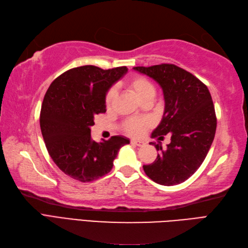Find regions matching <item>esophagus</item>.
I'll list each match as a JSON object with an SVG mask.
<instances>
[{"label":"esophagus","mask_w":248,"mask_h":248,"mask_svg":"<svg viewBox=\"0 0 248 248\" xmlns=\"http://www.w3.org/2000/svg\"><path fill=\"white\" fill-rule=\"evenodd\" d=\"M130 143H131V144H134V145H136V146H143V145H144V142H143V141H137V140H131V141H130Z\"/></svg>","instance_id":"obj_1"}]
</instances>
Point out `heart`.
I'll return each instance as SVG.
<instances>
[{
    "mask_svg": "<svg viewBox=\"0 0 248 248\" xmlns=\"http://www.w3.org/2000/svg\"><path fill=\"white\" fill-rule=\"evenodd\" d=\"M128 87L135 92V94L138 96L140 101H143L148 96H154L155 94V87L152 82L148 80L144 76H135L130 78L127 82ZM115 90L110 89L105 97L106 106L109 108L112 105V102L115 97ZM148 125V121L146 120H137V119H129L124 124V129L126 133H128L131 136H139L143 133V130Z\"/></svg>",
    "mask_w": 248,
    "mask_h": 248,
    "instance_id": "1",
    "label": "heart"
}]
</instances>
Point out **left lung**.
I'll list each match as a JSON object with an SVG mask.
<instances>
[{
    "mask_svg": "<svg viewBox=\"0 0 248 248\" xmlns=\"http://www.w3.org/2000/svg\"><path fill=\"white\" fill-rule=\"evenodd\" d=\"M135 71L155 79L162 88L164 112L152 138L170 135L166 150L155 145L156 160L143 166L145 174L155 183L174 186L193 175L205 160L217 130V117L207 86L188 71L175 64L135 67Z\"/></svg>",
    "mask_w": 248,
    "mask_h": 248,
    "instance_id": "8db88e82",
    "label": "left lung"
}]
</instances>
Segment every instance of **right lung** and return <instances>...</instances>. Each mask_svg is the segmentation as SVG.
<instances>
[{
  "instance_id": "add662e5",
  "label": "right lung",
  "mask_w": 248,
  "mask_h": 248,
  "mask_svg": "<svg viewBox=\"0 0 248 248\" xmlns=\"http://www.w3.org/2000/svg\"><path fill=\"white\" fill-rule=\"evenodd\" d=\"M126 72V67L82 65L48 87L40 111L41 133L53 161L70 177L81 183L101 178L111 170L120 148L129 143L122 136L95 142L90 129L95 115L106 112L109 88Z\"/></svg>"
}]
</instances>
